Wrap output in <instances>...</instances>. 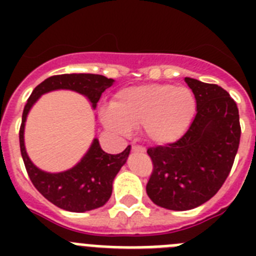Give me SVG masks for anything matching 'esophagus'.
<instances>
[{"instance_id":"obj_1","label":"esophagus","mask_w":256,"mask_h":256,"mask_svg":"<svg viewBox=\"0 0 256 256\" xmlns=\"http://www.w3.org/2000/svg\"><path fill=\"white\" fill-rule=\"evenodd\" d=\"M132 150L136 151V152H144V148H142V146H138V144H133Z\"/></svg>"}]
</instances>
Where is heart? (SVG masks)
<instances>
[{"label": "heart", "mask_w": 256, "mask_h": 256, "mask_svg": "<svg viewBox=\"0 0 256 256\" xmlns=\"http://www.w3.org/2000/svg\"><path fill=\"white\" fill-rule=\"evenodd\" d=\"M195 112L196 98L190 88L146 84L118 92L112 108L104 110L102 120L108 130L124 136L144 126L148 141L169 144L187 132Z\"/></svg>", "instance_id": "1"}]
</instances>
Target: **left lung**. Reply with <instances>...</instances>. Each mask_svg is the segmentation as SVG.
<instances>
[{
    "mask_svg": "<svg viewBox=\"0 0 256 256\" xmlns=\"http://www.w3.org/2000/svg\"><path fill=\"white\" fill-rule=\"evenodd\" d=\"M196 98V116L182 138L148 150L154 170L146 192L154 204L190 210L206 202L227 180L240 144L238 108L226 90L184 78Z\"/></svg>",
    "mask_w": 256,
    "mask_h": 256,
    "instance_id": "left-lung-1",
    "label": "left lung"
}]
</instances>
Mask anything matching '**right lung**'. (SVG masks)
<instances>
[{
  "label": "right lung",
  "instance_id": "right-lung-1",
  "mask_svg": "<svg viewBox=\"0 0 256 256\" xmlns=\"http://www.w3.org/2000/svg\"><path fill=\"white\" fill-rule=\"evenodd\" d=\"M114 79L98 74H61L44 79L33 90L26 101L22 118L19 140L24 165L36 188L54 205L68 212H83L97 209L106 204L112 196L115 176L126 164L130 146L123 152L112 155L101 148L98 140L94 138L80 162L73 168L60 173H48L37 168L29 159L24 144L26 122L32 106L42 94L58 90H70L83 94L96 108L97 102L106 88L114 84Z\"/></svg>",
  "mask_w": 256,
  "mask_h": 256
}]
</instances>
